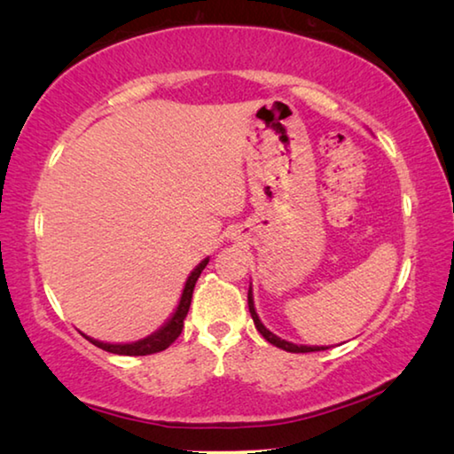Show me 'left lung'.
I'll use <instances>...</instances> for the list:
<instances>
[{
  "label": "left lung",
  "instance_id": "obj_1",
  "mask_svg": "<svg viewBox=\"0 0 454 454\" xmlns=\"http://www.w3.org/2000/svg\"><path fill=\"white\" fill-rule=\"evenodd\" d=\"M248 309H250L252 320H254L258 333L262 334L268 342L274 344V347H278V348L286 350V352H318V350H326V348H328V347H302V344H301V347H298V344H292V342H288V340H282V338L272 334L270 330H268V328L262 325V322H260V318H258L256 309H254V298H252V286H250V290H248Z\"/></svg>",
  "mask_w": 454,
  "mask_h": 454
}]
</instances>
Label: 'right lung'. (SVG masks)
<instances>
[{"label":"right lung","instance_id":"add662e5","mask_svg":"<svg viewBox=\"0 0 454 454\" xmlns=\"http://www.w3.org/2000/svg\"><path fill=\"white\" fill-rule=\"evenodd\" d=\"M210 258H204L202 262H200L192 274L188 276L186 280V286H184V292L180 296V302H178V309L172 314V318L166 322V325L156 330V333L142 338V340L137 342H128V344H110V342H102V340H94V338L86 336L91 344H96L98 348H102L106 352H112V355H121V356H145V355H153V352H162L166 350L170 344L176 340V338L180 336L182 328H184V318H186V314L190 310V302H192V292H194L196 286V280L200 278V274L208 264Z\"/></svg>","mask_w":454,"mask_h":454}]
</instances>
